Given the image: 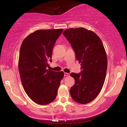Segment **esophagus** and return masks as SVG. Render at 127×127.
<instances>
[{
	"label": "esophagus",
	"mask_w": 127,
	"mask_h": 127,
	"mask_svg": "<svg viewBox=\"0 0 127 127\" xmlns=\"http://www.w3.org/2000/svg\"><path fill=\"white\" fill-rule=\"evenodd\" d=\"M64 76H69V73H64Z\"/></svg>",
	"instance_id": "34e87169"
}]
</instances>
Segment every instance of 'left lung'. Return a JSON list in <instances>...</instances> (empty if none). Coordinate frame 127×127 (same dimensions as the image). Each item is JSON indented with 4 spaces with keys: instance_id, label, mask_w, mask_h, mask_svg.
I'll return each mask as SVG.
<instances>
[{
    "instance_id": "1",
    "label": "left lung",
    "mask_w": 127,
    "mask_h": 127,
    "mask_svg": "<svg viewBox=\"0 0 127 127\" xmlns=\"http://www.w3.org/2000/svg\"><path fill=\"white\" fill-rule=\"evenodd\" d=\"M62 34L81 63V72L70 74L75 80L70 95L78 103H88L98 96L105 82L107 67L105 48L95 33L84 28L66 29Z\"/></svg>"
}]
</instances>
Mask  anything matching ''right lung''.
<instances>
[{
	"instance_id": "obj_1",
	"label": "right lung",
	"mask_w": 127,
	"mask_h": 127,
	"mask_svg": "<svg viewBox=\"0 0 127 127\" xmlns=\"http://www.w3.org/2000/svg\"><path fill=\"white\" fill-rule=\"evenodd\" d=\"M63 29L38 30L27 36L20 50L18 69L25 93L35 103H51L56 98L63 72L47 69L55 43Z\"/></svg>"
}]
</instances>
